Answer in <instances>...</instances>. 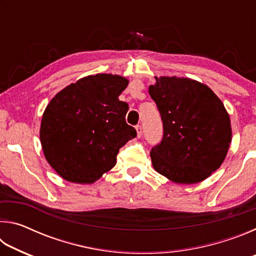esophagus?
Instances as JSON below:
<instances>
[{"label": "esophagus", "instance_id": "obj_1", "mask_svg": "<svg viewBox=\"0 0 256 256\" xmlns=\"http://www.w3.org/2000/svg\"><path fill=\"white\" fill-rule=\"evenodd\" d=\"M136 130L138 138H141V136H142V128L140 126V125H136Z\"/></svg>", "mask_w": 256, "mask_h": 256}]
</instances>
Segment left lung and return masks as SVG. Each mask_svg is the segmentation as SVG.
<instances>
[{
  "mask_svg": "<svg viewBox=\"0 0 256 256\" xmlns=\"http://www.w3.org/2000/svg\"><path fill=\"white\" fill-rule=\"evenodd\" d=\"M164 136L150 151L159 174L178 184L208 178L222 166L232 142L230 118L209 86L188 78L160 76L149 86Z\"/></svg>",
  "mask_w": 256,
  "mask_h": 256,
  "instance_id": "left-lung-1",
  "label": "left lung"
}]
</instances>
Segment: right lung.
Masks as SVG:
<instances>
[{"label":"right lung","mask_w":256,"mask_h":256,"mask_svg":"<svg viewBox=\"0 0 256 256\" xmlns=\"http://www.w3.org/2000/svg\"><path fill=\"white\" fill-rule=\"evenodd\" d=\"M128 84L120 76H88L52 99L42 114L45 158L66 180L92 184L116 164L120 149L136 136L118 96Z\"/></svg>","instance_id":"right-lung-1"}]
</instances>
